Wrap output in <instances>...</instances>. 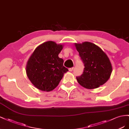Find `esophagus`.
I'll return each mask as SVG.
<instances>
[{"label": "esophagus", "instance_id": "34e87169", "mask_svg": "<svg viewBox=\"0 0 129 129\" xmlns=\"http://www.w3.org/2000/svg\"><path fill=\"white\" fill-rule=\"evenodd\" d=\"M73 69H74V68H69V71H72L73 70Z\"/></svg>", "mask_w": 129, "mask_h": 129}]
</instances>
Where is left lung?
<instances>
[{
    "instance_id": "8db88e82",
    "label": "left lung",
    "mask_w": 129,
    "mask_h": 129,
    "mask_svg": "<svg viewBox=\"0 0 129 129\" xmlns=\"http://www.w3.org/2000/svg\"><path fill=\"white\" fill-rule=\"evenodd\" d=\"M77 51L83 61V74L76 77L81 86L89 89L103 85L109 79L112 65L109 58L100 47L90 42L75 44Z\"/></svg>"
}]
</instances>
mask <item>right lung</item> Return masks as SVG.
<instances>
[{
	"label": "right lung",
	"mask_w": 129,
	"mask_h": 129,
	"mask_svg": "<svg viewBox=\"0 0 129 129\" xmlns=\"http://www.w3.org/2000/svg\"><path fill=\"white\" fill-rule=\"evenodd\" d=\"M62 45L52 41L43 43L33 52L27 62L26 72L35 87L49 92L56 88L69 70L58 57Z\"/></svg>",
	"instance_id": "obj_1"
}]
</instances>
